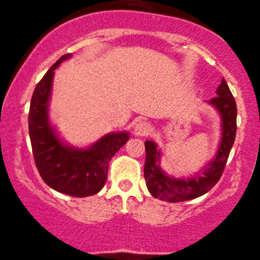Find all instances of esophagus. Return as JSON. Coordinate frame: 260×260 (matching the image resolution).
<instances>
[{
    "label": "esophagus",
    "mask_w": 260,
    "mask_h": 260,
    "mask_svg": "<svg viewBox=\"0 0 260 260\" xmlns=\"http://www.w3.org/2000/svg\"><path fill=\"white\" fill-rule=\"evenodd\" d=\"M151 131L150 124L147 122H140L135 126V135L136 136H148Z\"/></svg>",
    "instance_id": "obj_1"
}]
</instances>
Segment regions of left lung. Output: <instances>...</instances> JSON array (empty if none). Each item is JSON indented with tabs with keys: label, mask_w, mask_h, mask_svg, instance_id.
Instances as JSON below:
<instances>
[{
	"label": "left lung",
	"mask_w": 260,
	"mask_h": 260,
	"mask_svg": "<svg viewBox=\"0 0 260 260\" xmlns=\"http://www.w3.org/2000/svg\"><path fill=\"white\" fill-rule=\"evenodd\" d=\"M215 98L211 104L219 110L222 118V140L216 157L209 162L204 175H197L194 179L177 180L167 176L158 167L159 150L154 142L145 141L144 179L152 197L162 201L181 202L199 198L212 189L221 177L230 151L233 147L237 133V104L232 92L225 79L221 80L216 90Z\"/></svg>",
	"instance_id": "1"
}]
</instances>
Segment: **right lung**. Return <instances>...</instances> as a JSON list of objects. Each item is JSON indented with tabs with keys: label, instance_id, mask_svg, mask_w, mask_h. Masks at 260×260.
I'll return each instance as SVG.
<instances>
[{
	"label": "right lung",
	"instance_id": "obj_1",
	"mask_svg": "<svg viewBox=\"0 0 260 260\" xmlns=\"http://www.w3.org/2000/svg\"><path fill=\"white\" fill-rule=\"evenodd\" d=\"M70 56L62 55L38 83L31 95L28 127L35 166L45 183L60 193L85 198L104 187L110 159L130 136L127 133L109 134L83 150L69 148L56 137L49 125L47 105L54 70Z\"/></svg>",
	"mask_w": 260,
	"mask_h": 260
}]
</instances>
